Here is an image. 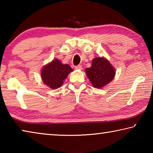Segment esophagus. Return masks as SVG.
I'll return each instance as SVG.
<instances>
[{"label": "esophagus", "mask_w": 153, "mask_h": 153, "mask_svg": "<svg viewBox=\"0 0 153 153\" xmlns=\"http://www.w3.org/2000/svg\"><path fill=\"white\" fill-rule=\"evenodd\" d=\"M82 69V65H80L76 66V69H77V70H81Z\"/></svg>", "instance_id": "34e87169"}]
</instances>
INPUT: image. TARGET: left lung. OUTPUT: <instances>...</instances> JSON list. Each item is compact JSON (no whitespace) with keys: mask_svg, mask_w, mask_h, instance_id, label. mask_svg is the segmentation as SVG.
Listing matches in <instances>:
<instances>
[{"mask_svg":"<svg viewBox=\"0 0 153 153\" xmlns=\"http://www.w3.org/2000/svg\"><path fill=\"white\" fill-rule=\"evenodd\" d=\"M92 86L96 88H102L114 79L115 69L107 59L97 57L93 59L90 68L85 69Z\"/></svg>","mask_w":153,"mask_h":153,"instance_id":"obj_1","label":"left lung"}]
</instances>
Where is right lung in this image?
I'll return each instance as SVG.
<instances>
[{"label":"right lung","mask_w":153,"mask_h":153,"mask_svg":"<svg viewBox=\"0 0 153 153\" xmlns=\"http://www.w3.org/2000/svg\"><path fill=\"white\" fill-rule=\"evenodd\" d=\"M73 69L68 64H63L56 59L44 66L41 70V77L46 86L55 90L60 88Z\"/></svg>","instance_id":"add662e5"}]
</instances>
